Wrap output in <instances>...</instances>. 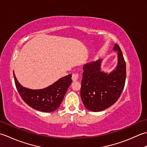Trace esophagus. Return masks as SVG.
<instances>
[{
  "label": "esophagus",
  "instance_id": "1",
  "mask_svg": "<svg viewBox=\"0 0 147 147\" xmlns=\"http://www.w3.org/2000/svg\"><path fill=\"white\" fill-rule=\"evenodd\" d=\"M78 78H79V75L77 73H74L73 74V75H72V80H73V82H76L78 80Z\"/></svg>",
  "mask_w": 147,
  "mask_h": 147
}]
</instances>
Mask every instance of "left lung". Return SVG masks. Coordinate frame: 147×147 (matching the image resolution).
<instances>
[{"mask_svg":"<svg viewBox=\"0 0 147 147\" xmlns=\"http://www.w3.org/2000/svg\"><path fill=\"white\" fill-rule=\"evenodd\" d=\"M113 51L117 52V63L109 73L102 70L100 59L83 65L80 94L88 111L100 112L109 108L117 102L123 92L126 77V62L117 43Z\"/></svg>","mask_w":147,"mask_h":147,"instance_id":"8db88e82","label":"left lung"}]
</instances>
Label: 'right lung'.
<instances>
[{"label":"right lung","instance_id":"add662e5","mask_svg":"<svg viewBox=\"0 0 147 147\" xmlns=\"http://www.w3.org/2000/svg\"><path fill=\"white\" fill-rule=\"evenodd\" d=\"M71 76L70 74L46 88L33 90L22 86L14 72L15 85L22 99L31 107L43 112H53L59 107L72 83Z\"/></svg>","mask_w":147,"mask_h":147}]
</instances>
